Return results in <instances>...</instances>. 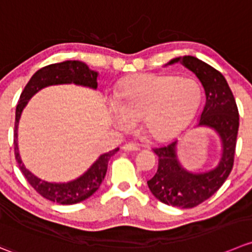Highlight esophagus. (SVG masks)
I'll use <instances>...</instances> for the list:
<instances>
[{
    "label": "esophagus",
    "instance_id": "1",
    "mask_svg": "<svg viewBox=\"0 0 252 252\" xmlns=\"http://www.w3.org/2000/svg\"><path fill=\"white\" fill-rule=\"evenodd\" d=\"M122 149H123L124 151H138V150H140V149H139V146L136 145V144H124V145L122 146Z\"/></svg>",
    "mask_w": 252,
    "mask_h": 252
}]
</instances>
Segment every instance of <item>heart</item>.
<instances>
[{"label":"heart","mask_w":252,"mask_h":252,"mask_svg":"<svg viewBox=\"0 0 252 252\" xmlns=\"http://www.w3.org/2000/svg\"><path fill=\"white\" fill-rule=\"evenodd\" d=\"M116 97L107 102L116 126L129 129L139 119L151 138L168 140L192 121L202 90L193 77L144 74L124 80Z\"/></svg>","instance_id":"b5f03b06"}]
</instances>
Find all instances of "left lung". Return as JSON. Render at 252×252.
<instances>
[{
	"mask_svg": "<svg viewBox=\"0 0 252 252\" xmlns=\"http://www.w3.org/2000/svg\"><path fill=\"white\" fill-rule=\"evenodd\" d=\"M178 61L196 74L203 85L206 104L198 126H207L218 133L221 140V158L213 170L194 173L181 166L176 154L177 141L153 149L158 165L148 186L151 193L167 206L193 208L213 196L231 172L239 130V111L225 77L218 70L191 55L172 59L168 65Z\"/></svg>",
	"mask_w": 252,
	"mask_h": 252,
	"instance_id": "left-lung-1",
	"label": "left lung"
}]
</instances>
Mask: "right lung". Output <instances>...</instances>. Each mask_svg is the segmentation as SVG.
Segmentation results:
<instances>
[{
	"label": "right lung",
	"instance_id": "right-lung-1",
	"mask_svg": "<svg viewBox=\"0 0 252 252\" xmlns=\"http://www.w3.org/2000/svg\"><path fill=\"white\" fill-rule=\"evenodd\" d=\"M97 76H98V74L94 70H90L89 66L82 61L67 60L59 63V64L48 65V66L41 67L32 76V79L29 80L28 84L24 87L23 92L21 94L18 104H17L13 144L14 155H16V160L18 162L19 170L22 171L29 185L40 196L59 204H75L91 197L98 189L104 176H106L109 158L119 150V148L108 151L106 154H102L92 163L91 167L76 180L66 183L46 182V181H43L34 176L31 171L27 170L22 162L18 151V143H17L19 118H21L22 112H23L24 107L27 106L29 99L44 87L51 86V85L75 84L96 90Z\"/></svg>",
	"mask_w": 252,
	"mask_h": 252
}]
</instances>
